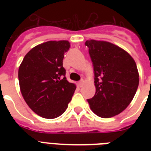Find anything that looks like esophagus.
<instances>
[{
  "label": "esophagus",
  "instance_id": "1",
  "mask_svg": "<svg viewBox=\"0 0 151 151\" xmlns=\"http://www.w3.org/2000/svg\"><path fill=\"white\" fill-rule=\"evenodd\" d=\"M83 83H84V80H81L80 81H78V85H79V87H81V86H82Z\"/></svg>",
  "mask_w": 151,
  "mask_h": 151
}]
</instances>
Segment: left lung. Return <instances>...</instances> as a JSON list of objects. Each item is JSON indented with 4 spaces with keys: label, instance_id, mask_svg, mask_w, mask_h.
<instances>
[{
    "label": "left lung",
    "instance_id": "1",
    "mask_svg": "<svg viewBox=\"0 0 151 151\" xmlns=\"http://www.w3.org/2000/svg\"><path fill=\"white\" fill-rule=\"evenodd\" d=\"M92 62L96 93L87 99L92 110L103 118L119 114L131 103L139 85L136 62L118 46L106 41L85 42Z\"/></svg>",
    "mask_w": 151,
    "mask_h": 151
}]
</instances>
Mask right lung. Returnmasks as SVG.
Masks as SVG:
<instances>
[{"label": "right lung", "mask_w": 151, "mask_h": 151, "mask_svg": "<svg viewBox=\"0 0 151 151\" xmlns=\"http://www.w3.org/2000/svg\"><path fill=\"white\" fill-rule=\"evenodd\" d=\"M67 41H47L32 48L19 68L23 99L34 113L48 119L62 115L68 106L76 85L69 82L63 66Z\"/></svg>", "instance_id": "right-lung-1"}]
</instances>
